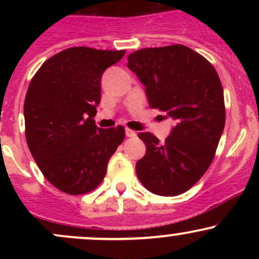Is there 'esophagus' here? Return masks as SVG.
<instances>
[{"label":"esophagus","mask_w":259,"mask_h":259,"mask_svg":"<svg viewBox=\"0 0 259 259\" xmlns=\"http://www.w3.org/2000/svg\"><path fill=\"white\" fill-rule=\"evenodd\" d=\"M125 134H126L127 138H134V137H137V133H135L134 130L129 129V127H127V129L125 130Z\"/></svg>","instance_id":"esophagus-1"}]
</instances>
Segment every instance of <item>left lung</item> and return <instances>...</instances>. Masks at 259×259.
Returning a JSON list of instances; mask_svg holds the SVG:
<instances>
[{
  "mask_svg": "<svg viewBox=\"0 0 259 259\" xmlns=\"http://www.w3.org/2000/svg\"><path fill=\"white\" fill-rule=\"evenodd\" d=\"M127 61L145 85L150 108L176 122L163 143L139 133L146 153L137 163L138 178L154 194H183L208 170L223 133L221 79L205 57L184 45L138 50Z\"/></svg>",
  "mask_w": 259,
  "mask_h": 259,
  "instance_id": "left-lung-1",
  "label": "left lung"
}]
</instances>
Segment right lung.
Listing matches in <instances>:
<instances>
[{
  "label": "right lung",
  "mask_w": 259,
  "mask_h": 259,
  "mask_svg": "<svg viewBox=\"0 0 259 259\" xmlns=\"http://www.w3.org/2000/svg\"><path fill=\"white\" fill-rule=\"evenodd\" d=\"M124 55L125 50L66 49L46 60L28 85L26 142L44 177L66 194L98 188L124 140L121 125L100 129L93 119L101 100V75Z\"/></svg>",
  "instance_id": "1"
}]
</instances>
